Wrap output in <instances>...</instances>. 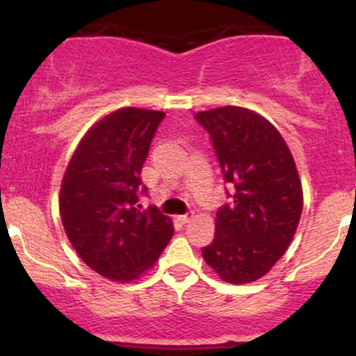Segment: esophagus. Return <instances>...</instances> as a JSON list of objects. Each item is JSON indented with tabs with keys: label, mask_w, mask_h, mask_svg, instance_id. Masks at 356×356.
I'll return each mask as SVG.
<instances>
[{
	"label": "esophagus",
	"mask_w": 356,
	"mask_h": 356,
	"mask_svg": "<svg viewBox=\"0 0 356 356\" xmlns=\"http://www.w3.org/2000/svg\"><path fill=\"white\" fill-rule=\"evenodd\" d=\"M192 218V214H182V216H179V220H181V222H189V219Z\"/></svg>",
	"instance_id": "34e87169"
}]
</instances>
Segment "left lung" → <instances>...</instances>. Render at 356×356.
<instances>
[{"instance_id":"1","label":"left lung","mask_w":356,"mask_h":356,"mask_svg":"<svg viewBox=\"0 0 356 356\" xmlns=\"http://www.w3.org/2000/svg\"><path fill=\"white\" fill-rule=\"evenodd\" d=\"M211 136L231 201L216 212V234L202 257L232 284L259 280L295 236L303 189L288 145L266 118L243 107L195 113Z\"/></svg>"}]
</instances>
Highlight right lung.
<instances>
[{"label":"right lung","instance_id":"add662e5","mask_svg":"<svg viewBox=\"0 0 356 356\" xmlns=\"http://www.w3.org/2000/svg\"><path fill=\"white\" fill-rule=\"evenodd\" d=\"M165 113L127 107L97 122L73 152L60 191L65 232L83 263L113 281H132L159 259L172 220L138 202L140 170Z\"/></svg>","mask_w":356,"mask_h":356}]
</instances>
